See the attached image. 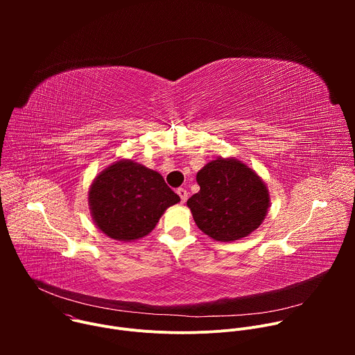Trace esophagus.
Segmentation results:
<instances>
[{
	"mask_svg": "<svg viewBox=\"0 0 355 355\" xmlns=\"http://www.w3.org/2000/svg\"><path fill=\"white\" fill-rule=\"evenodd\" d=\"M177 193H178V196H180L181 202L184 204V202L188 199V192H187V189H184V188H178V189H177Z\"/></svg>",
	"mask_w": 355,
	"mask_h": 355,
	"instance_id": "obj_1",
	"label": "esophagus"
}]
</instances>
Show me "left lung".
Masks as SVG:
<instances>
[{
    "mask_svg": "<svg viewBox=\"0 0 355 355\" xmlns=\"http://www.w3.org/2000/svg\"><path fill=\"white\" fill-rule=\"evenodd\" d=\"M199 192L187 205L196 226L216 241H234L260 227L270 192L259 174L234 157L209 162L196 174Z\"/></svg>",
    "mask_w": 355,
    "mask_h": 355,
    "instance_id": "1",
    "label": "left lung"
}]
</instances>
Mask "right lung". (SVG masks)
Returning a JSON list of instances; mask_svg holds the SVG:
<instances>
[{"mask_svg":"<svg viewBox=\"0 0 355 355\" xmlns=\"http://www.w3.org/2000/svg\"><path fill=\"white\" fill-rule=\"evenodd\" d=\"M180 196L160 173L132 160H118L89 185L88 205L95 226L108 237L133 241L153 230Z\"/></svg>","mask_w":355,"mask_h":355,"instance_id":"1","label":"right lung"}]
</instances>
